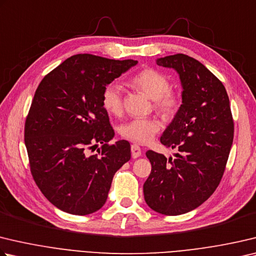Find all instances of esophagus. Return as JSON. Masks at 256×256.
Instances as JSON below:
<instances>
[{"label":"esophagus","mask_w":256,"mask_h":256,"mask_svg":"<svg viewBox=\"0 0 256 256\" xmlns=\"http://www.w3.org/2000/svg\"><path fill=\"white\" fill-rule=\"evenodd\" d=\"M131 152H132V156L136 159V158H138L142 154L141 148L138 146V144H132L131 146Z\"/></svg>","instance_id":"34e87169"}]
</instances>
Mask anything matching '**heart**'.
Here are the masks:
<instances>
[{"label":"heart","instance_id":"b5f03b06","mask_svg":"<svg viewBox=\"0 0 256 256\" xmlns=\"http://www.w3.org/2000/svg\"><path fill=\"white\" fill-rule=\"evenodd\" d=\"M128 84L153 100L154 110L162 118L172 120L179 112L182 100L178 92L170 90V80L164 74L153 68H144L130 78ZM102 105L112 115L122 113V90L118 84L110 82L105 86L102 92ZM159 130L160 124L156 118H138L124 122L118 131L128 140L144 144L150 142Z\"/></svg>","mask_w":256,"mask_h":256}]
</instances>
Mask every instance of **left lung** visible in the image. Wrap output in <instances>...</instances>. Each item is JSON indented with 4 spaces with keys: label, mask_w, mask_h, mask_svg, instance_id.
<instances>
[{
    "label": "left lung",
    "mask_w": 256,
    "mask_h": 256,
    "mask_svg": "<svg viewBox=\"0 0 256 256\" xmlns=\"http://www.w3.org/2000/svg\"><path fill=\"white\" fill-rule=\"evenodd\" d=\"M174 68L182 85V104L160 142L176 159L148 150L152 169L144 199L156 212L186 214L212 196L224 174L234 138L230 98L222 82L198 60L184 54L156 60Z\"/></svg>",
    "instance_id": "8db88e82"
}]
</instances>
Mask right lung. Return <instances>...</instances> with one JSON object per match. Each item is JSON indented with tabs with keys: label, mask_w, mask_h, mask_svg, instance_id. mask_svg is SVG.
<instances>
[{
	"label": "right lung",
	"mask_w": 256,
	"mask_h": 256,
	"mask_svg": "<svg viewBox=\"0 0 256 256\" xmlns=\"http://www.w3.org/2000/svg\"><path fill=\"white\" fill-rule=\"evenodd\" d=\"M136 60L75 54L44 77L24 124L31 174L60 210L88 215L103 207L113 176L131 159L126 141L114 144L102 92ZM96 155L88 154L96 148Z\"/></svg>",
	"instance_id": "obj_1"
}]
</instances>
